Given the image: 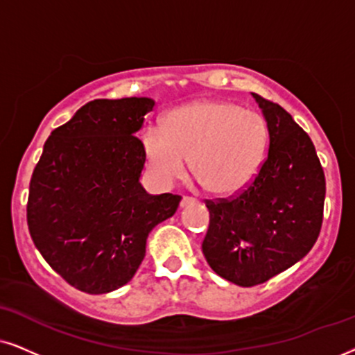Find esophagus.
<instances>
[{"label":"esophagus","mask_w":355,"mask_h":355,"mask_svg":"<svg viewBox=\"0 0 355 355\" xmlns=\"http://www.w3.org/2000/svg\"><path fill=\"white\" fill-rule=\"evenodd\" d=\"M196 203L195 198H191V196H183L182 201H180V208H188V206Z\"/></svg>","instance_id":"1"}]
</instances>
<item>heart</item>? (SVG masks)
Segmentation results:
<instances>
[{
  "mask_svg": "<svg viewBox=\"0 0 355 355\" xmlns=\"http://www.w3.org/2000/svg\"><path fill=\"white\" fill-rule=\"evenodd\" d=\"M268 131L262 116L221 100H200L165 118L164 131L154 125L141 134L152 180L170 187L191 173L205 191L230 196L248 187L257 173Z\"/></svg>",
  "mask_w": 355,
  "mask_h": 355,
  "instance_id": "b5f03b06",
  "label": "heart"
}]
</instances>
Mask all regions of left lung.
I'll use <instances>...</instances> for the list:
<instances>
[{
	"mask_svg": "<svg viewBox=\"0 0 355 355\" xmlns=\"http://www.w3.org/2000/svg\"><path fill=\"white\" fill-rule=\"evenodd\" d=\"M266 116L268 154L231 198L205 200L206 262L232 284L254 286L302 260L320 236L326 180L311 139L277 103L252 93Z\"/></svg>",
	"mask_w": 355,
	"mask_h": 355,
	"instance_id": "left-lung-1",
	"label": "left lung"
}]
</instances>
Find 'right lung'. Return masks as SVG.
Returning <instances> with one entry per match:
<instances>
[{
  "label": "right lung",
  "mask_w": 355,
  "mask_h": 355,
  "mask_svg": "<svg viewBox=\"0 0 355 355\" xmlns=\"http://www.w3.org/2000/svg\"><path fill=\"white\" fill-rule=\"evenodd\" d=\"M150 98L95 100L53 129L29 183L34 245L67 284L89 295L128 284L149 232L173 216L182 196L149 195L136 132Z\"/></svg>",
  "instance_id": "obj_1"
}]
</instances>
